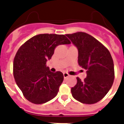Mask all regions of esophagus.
<instances>
[{"instance_id": "obj_1", "label": "esophagus", "mask_w": 124, "mask_h": 124, "mask_svg": "<svg viewBox=\"0 0 124 124\" xmlns=\"http://www.w3.org/2000/svg\"><path fill=\"white\" fill-rule=\"evenodd\" d=\"M63 75H64V78H68L70 77V75H69L68 73H63Z\"/></svg>"}]
</instances>
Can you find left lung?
Here are the masks:
<instances>
[{"mask_svg":"<svg viewBox=\"0 0 124 124\" xmlns=\"http://www.w3.org/2000/svg\"><path fill=\"white\" fill-rule=\"evenodd\" d=\"M78 51V65L86 70L84 80L77 78L71 88L72 96L83 104H93L101 100L109 91L115 78L113 60L104 45L90 35L77 32L66 35Z\"/></svg>","mask_w":124,"mask_h":124,"instance_id":"8db88e82","label":"left lung"}]
</instances>
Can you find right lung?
<instances>
[{
    "label": "right lung",
    "instance_id": "1",
    "mask_svg": "<svg viewBox=\"0 0 124 124\" xmlns=\"http://www.w3.org/2000/svg\"><path fill=\"white\" fill-rule=\"evenodd\" d=\"M70 44L64 35L40 34L18 49L13 61V75L23 95L30 102L44 104L56 96L64 75L60 71H50L46 62L51 58L56 46Z\"/></svg>",
    "mask_w": 124,
    "mask_h": 124
}]
</instances>
